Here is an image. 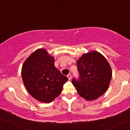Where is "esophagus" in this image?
Listing matches in <instances>:
<instances>
[{
  "mask_svg": "<svg viewBox=\"0 0 130 130\" xmlns=\"http://www.w3.org/2000/svg\"><path fill=\"white\" fill-rule=\"evenodd\" d=\"M67 77H68V79H69V80H70L71 79V74H68V75H67Z\"/></svg>",
  "mask_w": 130,
  "mask_h": 130,
  "instance_id": "esophagus-1",
  "label": "esophagus"
}]
</instances>
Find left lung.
I'll use <instances>...</instances> for the list:
<instances>
[{"label":"left lung","mask_w":130,"mask_h":130,"mask_svg":"<svg viewBox=\"0 0 130 130\" xmlns=\"http://www.w3.org/2000/svg\"><path fill=\"white\" fill-rule=\"evenodd\" d=\"M79 79L73 78L72 84L79 95L87 100H94L108 89L112 70L106 58L96 51L84 54L77 61Z\"/></svg>","instance_id":"left-lung-1"}]
</instances>
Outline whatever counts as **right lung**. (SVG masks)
<instances>
[{
  "label": "right lung",
  "instance_id": "obj_1",
  "mask_svg": "<svg viewBox=\"0 0 130 130\" xmlns=\"http://www.w3.org/2000/svg\"><path fill=\"white\" fill-rule=\"evenodd\" d=\"M22 78L28 92L37 100L50 103L60 95L68 77L54 66V58L38 49L25 61Z\"/></svg>",
  "mask_w": 130,
  "mask_h": 130
}]
</instances>
